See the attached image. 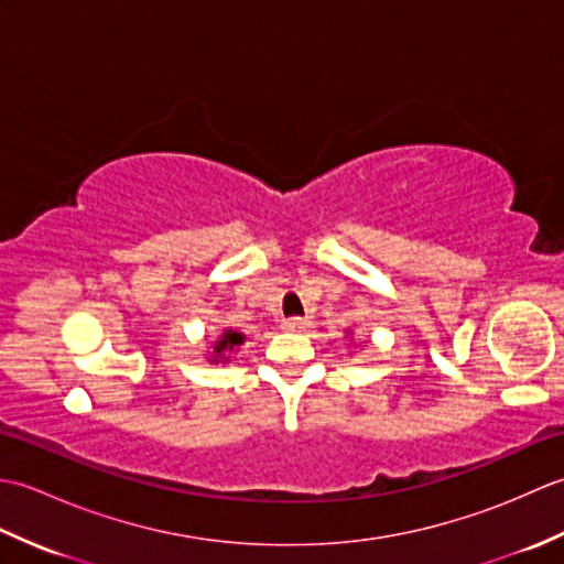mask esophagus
<instances>
[{"mask_svg":"<svg viewBox=\"0 0 564 564\" xmlns=\"http://www.w3.org/2000/svg\"><path fill=\"white\" fill-rule=\"evenodd\" d=\"M310 322L305 317H289L283 319V329L285 332H305Z\"/></svg>","mask_w":564,"mask_h":564,"instance_id":"esophagus-1","label":"esophagus"}]
</instances>
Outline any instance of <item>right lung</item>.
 Instances as JSON below:
<instances>
[{"instance_id": "obj_1", "label": "right lung", "mask_w": 564, "mask_h": 564, "mask_svg": "<svg viewBox=\"0 0 564 564\" xmlns=\"http://www.w3.org/2000/svg\"><path fill=\"white\" fill-rule=\"evenodd\" d=\"M247 341V334H242L239 329L232 327H225L220 332V337L213 341L210 351H208V361L210 364H227L230 361V354L239 351V346Z\"/></svg>"}]
</instances>
